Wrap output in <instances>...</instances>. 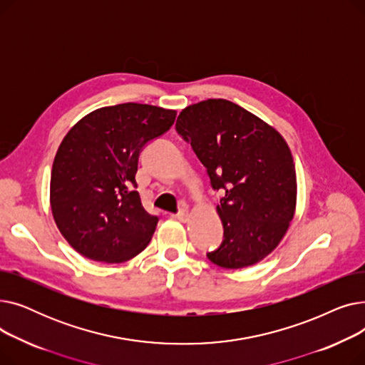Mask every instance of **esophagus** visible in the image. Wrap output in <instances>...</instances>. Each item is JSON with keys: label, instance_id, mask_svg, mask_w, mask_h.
Masks as SVG:
<instances>
[{"label": "esophagus", "instance_id": "esophagus-1", "mask_svg": "<svg viewBox=\"0 0 365 365\" xmlns=\"http://www.w3.org/2000/svg\"><path fill=\"white\" fill-rule=\"evenodd\" d=\"M171 217L175 219V220H179V222H186V220L189 219V210L183 208V210H180L179 213H176V215H171Z\"/></svg>", "mask_w": 365, "mask_h": 365}]
</instances>
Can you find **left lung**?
Masks as SVG:
<instances>
[{
	"mask_svg": "<svg viewBox=\"0 0 365 365\" xmlns=\"http://www.w3.org/2000/svg\"><path fill=\"white\" fill-rule=\"evenodd\" d=\"M176 130L207 168L223 242L207 253L226 269L252 266L271 255L296 213L297 179L281 134L255 113L225 99H207L179 113Z\"/></svg>",
	"mask_w": 365,
	"mask_h": 365,
	"instance_id": "1",
	"label": "left lung"
}]
</instances>
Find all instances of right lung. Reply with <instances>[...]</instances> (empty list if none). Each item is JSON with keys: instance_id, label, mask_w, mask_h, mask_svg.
I'll list each match as a JSON object with an SVG mask.
<instances>
[{"instance_id": "add662e5", "label": "right lung", "mask_w": 365, "mask_h": 365, "mask_svg": "<svg viewBox=\"0 0 365 365\" xmlns=\"http://www.w3.org/2000/svg\"><path fill=\"white\" fill-rule=\"evenodd\" d=\"M175 120L173 109L128 102L96 109L68 131L53 161L50 205L75 252L121 263L145 250L158 217L136 190L138 161Z\"/></svg>"}]
</instances>
